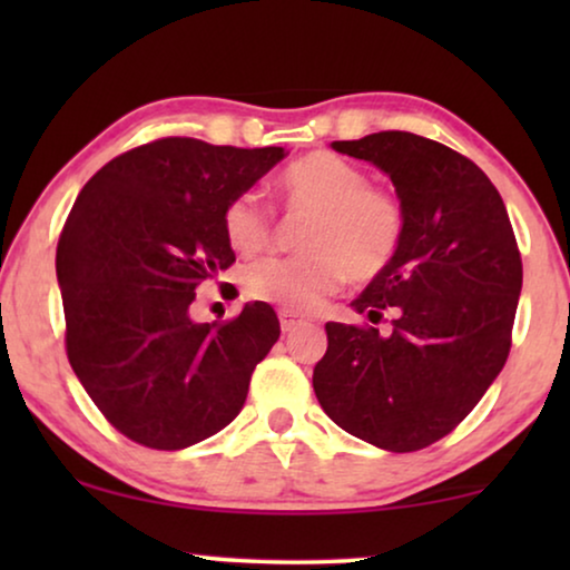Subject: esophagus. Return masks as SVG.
I'll use <instances>...</instances> for the list:
<instances>
[{
  "label": "esophagus",
  "instance_id": "34e87169",
  "mask_svg": "<svg viewBox=\"0 0 570 570\" xmlns=\"http://www.w3.org/2000/svg\"><path fill=\"white\" fill-rule=\"evenodd\" d=\"M306 318L301 314H293V311H279V330L283 332H293L295 326H301Z\"/></svg>",
  "mask_w": 570,
  "mask_h": 570
}]
</instances>
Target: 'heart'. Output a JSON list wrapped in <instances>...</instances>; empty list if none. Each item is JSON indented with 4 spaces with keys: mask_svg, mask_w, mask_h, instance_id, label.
I'll use <instances>...</instances> for the list:
<instances>
[{
    "mask_svg": "<svg viewBox=\"0 0 570 570\" xmlns=\"http://www.w3.org/2000/svg\"><path fill=\"white\" fill-rule=\"evenodd\" d=\"M279 197L291 213H311L298 233L301 256L252 264L246 298L293 314L314 311L350 277L373 283L400 254L407 213L400 194L373 186L368 170L330 150L306 153L283 170ZM223 236L244 259L275 240V213L254 191L236 194L223 209Z\"/></svg>",
    "mask_w": 570,
    "mask_h": 570,
    "instance_id": "heart-1",
    "label": "heart"
}]
</instances>
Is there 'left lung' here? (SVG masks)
Here are the masks:
<instances>
[{
  "label": "left lung",
  "instance_id": "left-lung-1",
  "mask_svg": "<svg viewBox=\"0 0 570 570\" xmlns=\"http://www.w3.org/2000/svg\"><path fill=\"white\" fill-rule=\"evenodd\" d=\"M332 147L389 174L407 230L392 267L353 301L371 323L392 309L393 332L326 324L316 400L355 439L420 451L470 415L509 357L521 293L517 236L493 181L435 139L392 129Z\"/></svg>",
  "mask_w": 570,
  "mask_h": 570
}]
</instances>
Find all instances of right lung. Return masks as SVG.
Masks as SVG:
<instances>
[{"label": "right lung", "mask_w": 570, "mask_h": 570, "mask_svg": "<svg viewBox=\"0 0 570 570\" xmlns=\"http://www.w3.org/2000/svg\"><path fill=\"white\" fill-rule=\"evenodd\" d=\"M283 158V147L163 137L116 155L77 194L57 246L67 357L139 446L176 451L223 431L279 337L269 303L220 324L191 322L189 306L236 262L225 205Z\"/></svg>", "instance_id": "1"}]
</instances>
